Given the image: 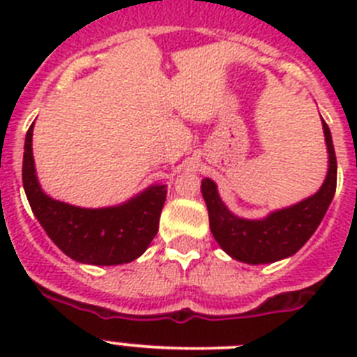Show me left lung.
Listing matches in <instances>:
<instances>
[{
  "label": "left lung",
  "instance_id": "8db88e82",
  "mask_svg": "<svg viewBox=\"0 0 357 357\" xmlns=\"http://www.w3.org/2000/svg\"><path fill=\"white\" fill-rule=\"evenodd\" d=\"M326 135L329 168L326 181L317 193L298 204L277 209L261 220H247L227 209L211 178L202 181V195L209 211V225L223 252L247 264H266L286 259L305 245L326 216L336 191V153L327 123L321 119Z\"/></svg>",
  "mask_w": 357,
  "mask_h": 357
}]
</instances>
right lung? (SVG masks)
I'll list each match as a JSON object with an SVG mask.
<instances>
[{"label": "right lung", "instance_id": "right-lung-1", "mask_svg": "<svg viewBox=\"0 0 357 357\" xmlns=\"http://www.w3.org/2000/svg\"><path fill=\"white\" fill-rule=\"evenodd\" d=\"M33 125L28 128L23 155V185L30 207L56 247L68 257L94 266L132 263L150 247L159 230L168 185L153 184L119 206L87 209L48 197L37 181Z\"/></svg>", "mask_w": 357, "mask_h": 357}]
</instances>
